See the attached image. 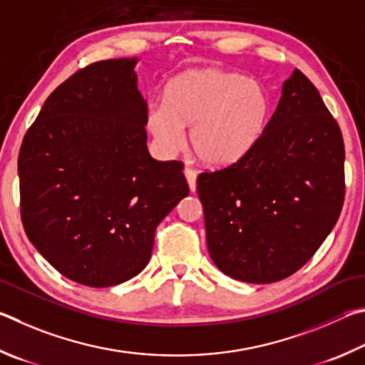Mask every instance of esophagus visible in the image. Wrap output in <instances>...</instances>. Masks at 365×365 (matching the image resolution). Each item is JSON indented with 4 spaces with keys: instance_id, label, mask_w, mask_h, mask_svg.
<instances>
[{
    "instance_id": "1",
    "label": "esophagus",
    "mask_w": 365,
    "mask_h": 365,
    "mask_svg": "<svg viewBox=\"0 0 365 365\" xmlns=\"http://www.w3.org/2000/svg\"><path fill=\"white\" fill-rule=\"evenodd\" d=\"M184 176H186V179H187V184H189V189L192 190H195V181H197V171L195 170H192V168H184Z\"/></svg>"
}]
</instances>
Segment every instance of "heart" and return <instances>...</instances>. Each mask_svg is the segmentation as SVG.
I'll list each match as a JSON object with an SVG mask.
<instances>
[{
	"mask_svg": "<svg viewBox=\"0 0 365 365\" xmlns=\"http://www.w3.org/2000/svg\"><path fill=\"white\" fill-rule=\"evenodd\" d=\"M269 113V94L258 81L220 68H190L168 81L163 102L150 106L147 128L166 153L181 150L182 128H190L197 158L220 168L258 144Z\"/></svg>",
	"mask_w": 365,
	"mask_h": 365,
	"instance_id": "b5f03b06",
	"label": "heart"
}]
</instances>
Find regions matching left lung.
I'll use <instances>...</instances> for the list:
<instances>
[{
    "label": "left lung",
    "instance_id": "obj_1",
    "mask_svg": "<svg viewBox=\"0 0 365 365\" xmlns=\"http://www.w3.org/2000/svg\"><path fill=\"white\" fill-rule=\"evenodd\" d=\"M197 194L210 257L226 276L271 284L314 257L341 213L344 144L308 76L293 70L258 144L200 173Z\"/></svg>",
    "mask_w": 365,
    "mask_h": 365
}]
</instances>
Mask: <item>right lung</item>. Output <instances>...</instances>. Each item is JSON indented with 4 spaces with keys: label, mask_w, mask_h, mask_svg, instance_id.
<instances>
[{
    "label": "right lung",
    "mask_w": 365,
    "mask_h": 365,
    "mask_svg": "<svg viewBox=\"0 0 365 365\" xmlns=\"http://www.w3.org/2000/svg\"><path fill=\"white\" fill-rule=\"evenodd\" d=\"M134 63L108 59L75 72L49 94L19 152L25 234L81 285L138 276L160 221L189 194L184 165L147 150Z\"/></svg>",
    "instance_id": "1"
}]
</instances>
